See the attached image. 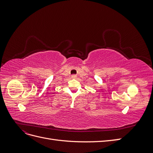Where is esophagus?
<instances>
[{
  "label": "esophagus",
  "instance_id": "34e87169",
  "mask_svg": "<svg viewBox=\"0 0 153 153\" xmlns=\"http://www.w3.org/2000/svg\"><path fill=\"white\" fill-rule=\"evenodd\" d=\"M72 78H76V75H72Z\"/></svg>",
  "mask_w": 153,
  "mask_h": 153
}]
</instances>
